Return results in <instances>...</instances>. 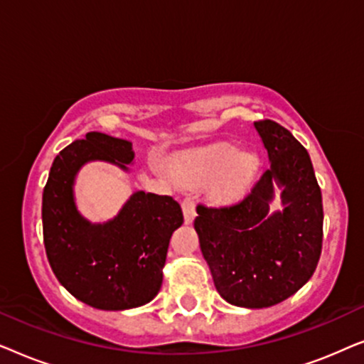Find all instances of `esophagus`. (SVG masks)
<instances>
[{"instance_id":"1","label":"esophagus","mask_w":364,"mask_h":364,"mask_svg":"<svg viewBox=\"0 0 364 364\" xmlns=\"http://www.w3.org/2000/svg\"><path fill=\"white\" fill-rule=\"evenodd\" d=\"M182 212H183V220L186 223H192L193 217H196V203H193L192 197H183L181 200Z\"/></svg>"}]
</instances>
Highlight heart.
Masks as SVG:
<instances>
[{
  "label": "heart",
  "instance_id": "heart-1",
  "mask_svg": "<svg viewBox=\"0 0 364 364\" xmlns=\"http://www.w3.org/2000/svg\"><path fill=\"white\" fill-rule=\"evenodd\" d=\"M250 171V159L238 152L237 146L218 142L183 154L176 162V176L187 183L215 182L220 196H230L242 186Z\"/></svg>",
  "mask_w": 364,
  "mask_h": 364
}]
</instances>
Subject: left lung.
I'll return each instance as SVG.
<instances>
[{"label":"left lung","mask_w":364,"mask_h":364,"mask_svg":"<svg viewBox=\"0 0 364 364\" xmlns=\"http://www.w3.org/2000/svg\"><path fill=\"white\" fill-rule=\"evenodd\" d=\"M270 159L252 191L223 207L197 205L193 227L202 255L223 300L267 308L295 295L321 255V191L306 149L280 124L258 121ZM283 211L272 213L274 188Z\"/></svg>","instance_id":"8db88e82"}]
</instances>
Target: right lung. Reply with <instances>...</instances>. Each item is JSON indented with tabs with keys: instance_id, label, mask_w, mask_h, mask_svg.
I'll return each instance as SVG.
<instances>
[{
	"instance_id": "obj_1",
	"label": "right lung",
	"mask_w": 364,
	"mask_h": 364,
	"mask_svg": "<svg viewBox=\"0 0 364 364\" xmlns=\"http://www.w3.org/2000/svg\"><path fill=\"white\" fill-rule=\"evenodd\" d=\"M92 161L127 172L132 142L89 132L54 159L43 192L49 265L59 283L89 306L107 311L142 306L161 290L168 240L183 223L182 208L172 197L139 191L111 220L92 223L74 197L77 172Z\"/></svg>"
}]
</instances>
